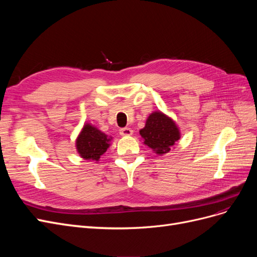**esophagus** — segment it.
Segmentation results:
<instances>
[{"label":"esophagus","instance_id":"esophagus-1","mask_svg":"<svg viewBox=\"0 0 257 257\" xmlns=\"http://www.w3.org/2000/svg\"><path fill=\"white\" fill-rule=\"evenodd\" d=\"M120 134L122 136H130L133 134V130L130 128V127H123L120 130Z\"/></svg>","mask_w":257,"mask_h":257}]
</instances>
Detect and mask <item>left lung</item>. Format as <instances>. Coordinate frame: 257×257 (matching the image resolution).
I'll return each mask as SVG.
<instances>
[{
  "instance_id": "8db88e82",
  "label": "left lung",
  "mask_w": 257,
  "mask_h": 257,
  "mask_svg": "<svg viewBox=\"0 0 257 257\" xmlns=\"http://www.w3.org/2000/svg\"><path fill=\"white\" fill-rule=\"evenodd\" d=\"M139 134L144 138V144L158 154L169 152L170 148L180 139L176 123L161 111H154L149 115Z\"/></svg>"
}]
</instances>
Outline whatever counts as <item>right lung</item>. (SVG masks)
<instances>
[{
	"mask_svg": "<svg viewBox=\"0 0 257 257\" xmlns=\"http://www.w3.org/2000/svg\"><path fill=\"white\" fill-rule=\"evenodd\" d=\"M110 141V137L87 123L76 141L77 151L84 160L98 161L109 148Z\"/></svg>",
	"mask_w": 257,
	"mask_h": 257,
	"instance_id": "1",
	"label": "right lung"
}]
</instances>
